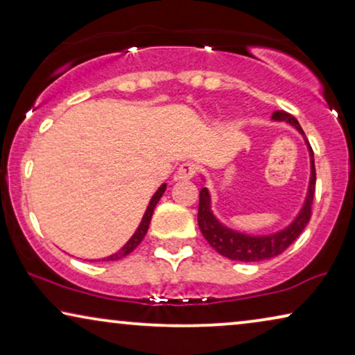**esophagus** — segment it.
Masks as SVG:
<instances>
[{"mask_svg": "<svg viewBox=\"0 0 355 355\" xmlns=\"http://www.w3.org/2000/svg\"><path fill=\"white\" fill-rule=\"evenodd\" d=\"M196 171L197 166L193 163H182L176 174H174V179H176V181H187V179H192L196 176Z\"/></svg>", "mask_w": 355, "mask_h": 355, "instance_id": "esophagus-1", "label": "esophagus"}]
</instances>
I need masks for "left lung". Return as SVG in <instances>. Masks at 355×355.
I'll use <instances>...</instances> for the list:
<instances>
[{"mask_svg": "<svg viewBox=\"0 0 355 355\" xmlns=\"http://www.w3.org/2000/svg\"><path fill=\"white\" fill-rule=\"evenodd\" d=\"M275 121H286L291 125H294L300 134H304L302 128H300L299 121L294 118L293 114L284 113V111H275L271 116ZM309 145L310 152V184L309 192L305 197L302 210L295 216V220L291 223L288 227L283 231L275 232V234L268 236H249L237 232L234 230H230L225 225H221L216 220L215 215L211 213V200L208 189L203 187L200 191V200H198V227H200L202 234L208 241L213 249L223 257L236 260V261H260L268 260L271 257H276L288 249L293 242L300 236L304 227L312 216V203H313V193H315V181H317V173H315V162H313V150Z\"/></svg>", "mask_w": 355, "mask_h": 355, "instance_id": "left-lung-1", "label": "left lung"}]
</instances>
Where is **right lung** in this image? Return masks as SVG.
I'll use <instances>...</instances> for the list:
<instances>
[{
  "label": "right lung",
  "mask_w": 355,
  "mask_h": 355,
  "mask_svg": "<svg viewBox=\"0 0 355 355\" xmlns=\"http://www.w3.org/2000/svg\"><path fill=\"white\" fill-rule=\"evenodd\" d=\"M164 191H166V184H163V186L159 187L157 192H155V196L152 197V200H150V203H148L147 210H145V215H144V218H142V221H140L137 231L134 232V236L130 237V239H129L128 242H125V245L123 247V249L118 250V252H116V254H113V255L106 257V259H103V260H106V261L111 260V261H113V260L123 259V257L129 255L130 252H132V250L135 249V247H137V245L140 244V242H142V239H144L145 234H147V231H148L150 220H152V215H153L155 207H157V203H158L159 198H162Z\"/></svg>",
  "instance_id": "add662e5"
}]
</instances>
